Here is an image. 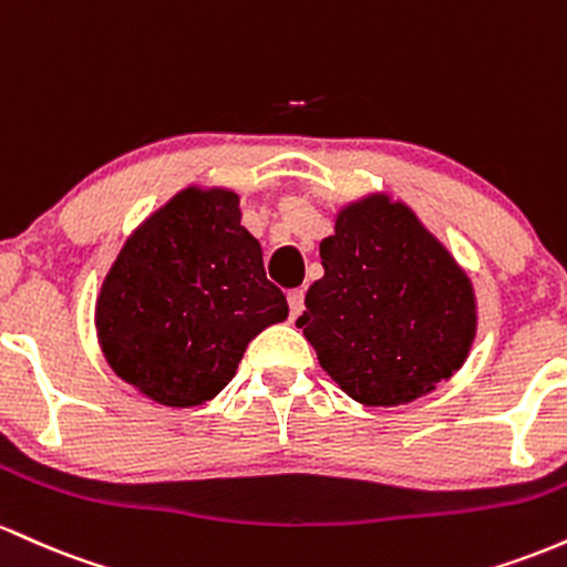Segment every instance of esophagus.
<instances>
[{
	"label": "esophagus",
	"instance_id": "34e87169",
	"mask_svg": "<svg viewBox=\"0 0 567 567\" xmlns=\"http://www.w3.org/2000/svg\"><path fill=\"white\" fill-rule=\"evenodd\" d=\"M286 300H289V316L291 318H297L305 310V291L302 289L289 291V297H286Z\"/></svg>",
	"mask_w": 567,
	"mask_h": 567
}]
</instances>
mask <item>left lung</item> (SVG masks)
Returning <instances> with one entry per match:
<instances>
[{"label":"left lung","mask_w":567,"mask_h":567,"mask_svg":"<svg viewBox=\"0 0 567 567\" xmlns=\"http://www.w3.org/2000/svg\"><path fill=\"white\" fill-rule=\"evenodd\" d=\"M321 265L297 327L355 402L406 404L466 361L472 284L404 203L372 195L342 208Z\"/></svg>","instance_id":"left-lung-1"}]
</instances>
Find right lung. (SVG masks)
I'll use <instances>...</instances> for the list:
<instances>
[{
  "instance_id": "1",
  "label": "right lung",
  "mask_w": 567,
  "mask_h": 567,
  "mask_svg": "<svg viewBox=\"0 0 567 567\" xmlns=\"http://www.w3.org/2000/svg\"><path fill=\"white\" fill-rule=\"evenodd\" d=\"M289 316L230 189H182L131 235L95 305L101 351L165 406H198L233 380L246 346Z\"/></svg>"
}]
</instances>
